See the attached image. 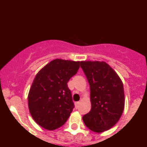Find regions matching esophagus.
<instances>
[{
  "label": "esophagus",
  "mask_w": 147,
  "mask_h": 147,
  "mask_svg": "<svg viewBox=\"0 0 147 147\" xmlns=\"http://www.w3.org/2000/svg\"><path fill=\"white\" fill-rule=\"evenodd\" d=\"M80 102H75V108H76V109H78V107H79V106H80Z\"/></svg>",
  "instance_id": "34e87169"
}]
</instances>
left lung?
I'll return each mask as SVG.
<instances>
[{"label":"left lung","instance_id":"8db88e82","mask_svg":"<svg viewBox=\"0 0 147 147\" xmlns=\"http://www.w3.org/2000/svg\"><path fill=\"white\" fill-rule=\"evenodd\" d=\"M80 66L90 85L92 109L82 117L86 127L103 132L120 120L125 107V93L121 79L104 61H81Z\"/></svg>","mask_w":147,"mask_h":147}]
</instances>
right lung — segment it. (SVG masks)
<instances>
[{
  "label": "right lung",
  "mask_w": 147,
  "mask_h": 147,
  "mask_svg": "<svg viewBox=\"0 0 147 147\" xmlns=\"http://www.w3.org/2000/svg\"><path fill=\"white\" fill-rule=\"evenodd\" d=\"M80 61L53 60L35 76L28 94V107L32 118L48 130L65 123L74 108L69 80L78 72Z\"/></svg>",
  "instance_id": "add662e5"
}]
</instances>
